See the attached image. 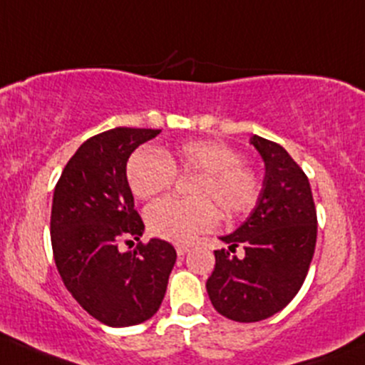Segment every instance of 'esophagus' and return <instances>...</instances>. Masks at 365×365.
I'll return each mask as SVG.
<instances>
[{"label":"esophagus","instance_id":"1","mask_svg":"<svg viewBox=\"0 0 365 365\" xmlns=\"http://www.w3.org/2000/svg\"><path fill=\"white\" fill-rule=\"evenodd\" d=\"M189 250H190V248L187 247V245H176V253H178L180 257H182V255H185V253L189 252Z\"/></svg>","mask_w":365,"mask_h":365}]
</instances>
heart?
<instances>
[{
  "label": "heart",
  "mask_w": 365,
  "mask_h": 365,
  "mask_svg": "<svg viewBox=\"0 0 365 365\" xmlns=\"http://www.w3.org/2000/svg\"><path fill=\"white\" fill-rule=\"evenodd\" d=\"M180 175H197L190 194L195 199L164 197L145 213L148 231L173 243H190L218 220V208L227 217L247 215L259 197V178L240 152L217 140H194L160 153L140 148L128 163V182L141 199L170 189ZM214 202L212 203L211 201Z\"/></svg>",
  "instance_id": "1"
}]
</instances>
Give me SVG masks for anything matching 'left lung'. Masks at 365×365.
Segmentation results:
<instances>
[{"label": "left lung", "instance_id": "obj_1", "mask_svg": "<svg viewBox=\"0 0 365 365\" xmlns=\"http://www.w3.org/2000/svg\"><path fill=\"white\" fill-rule=\"evenodd\" d=\"M250 143L266 166L250 217L220 240L206 282L210 301L234 322H259L282 312L301 290L317 245V210L308 176L289 152L253 134ZM237 246L243 257L233 255Z\"/></svg>", "mask_w": 365, "mask_h": 365}]
</instances>
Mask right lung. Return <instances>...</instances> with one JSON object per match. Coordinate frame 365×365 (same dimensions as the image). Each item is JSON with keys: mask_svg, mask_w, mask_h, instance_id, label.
Segmentation results:
<instances>
[{"mask_svg": "<svg viewBox=\"0 0 365 365\" xmlns=\"http://www.w3.org/2000/svg\"><path fill=\"white\" fill-rule=\"evenodd\" d=\"M160 129L115 128L80 145L63 170L52 199L53 260L64 285L96 320L129 327L159 309L176 252L168 241L120 252L118 243L145 231L134 210L125 166L129 155Z\"/></svg>", "mask_w": 365, "mask_h": 365, "instance_id": "right-lung-1", "label": "right lung"}]
</instances>
